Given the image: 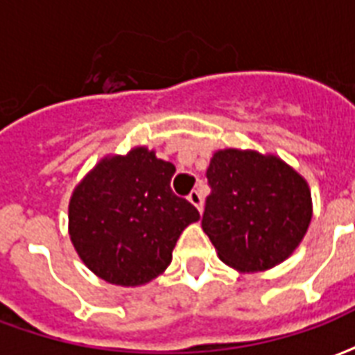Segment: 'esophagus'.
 <instances>
[{"label":"esophagus","instance_id":"1","mask_svg":"<svg viewBox=\"0 0 355 355\" xmlns=\"http://www.w3.org/2000/svg\"><path fill=\"white\" fill-rule=\"evenodd\" d=\"M188 201L193 205V207L199 210V212H202V196H201V191L199 189H193L191 193L188 196Z\"/></svg>","mask_w":355,"mask_h":355}]
</instances>
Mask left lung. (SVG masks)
Masks as SVG:
<instances>
[{
  "instance_id": "1",
  "label": "left lung",
  "mask_w": 355,
  "mask_h": 355,
  "mask_svg": "<svg viewBox=\"0 0 355 355\" xmlns=\"http://www.w3.org/2000/svg\"><path fill=\"white\" fill-rule=\"evenodd\" d=\"M202 214L216 253L240 274L277 266L296 251L313 218L309 184L275 154L216 150L207 169Z\"/></svg>"
}]
</instances>
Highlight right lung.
Listing matches in <instances>:
<instances>
[{"label": "right lung", "mask_w": 355, "mask_h": 355, "mask_svg": "<svg viewBox=\"0 0 355 355\" xmlns=\"http://www.w3.org/2000/svg\"><path fill=\"white\" fill-rule=\"evenodd\" d=\"M171 162L148 147L107 154L76 184L69 234L81 262L112 285L141 286L171 264L178 236L199 212L171 191Z\"/></svg>", "instance_id": "1"}]
</instances>
